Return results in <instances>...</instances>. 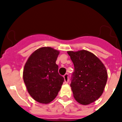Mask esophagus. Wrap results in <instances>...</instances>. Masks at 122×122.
I'll list each match as a JSON object with an SVG mask.
<instances>
[{"instance_id": "esophagus-1", "label": "esophagus", "mask_w": 122, "mask_h": 122, "mask_svg": "<svg viewBox=\"0 0 122 122\" xmlns=\"http://www.w3.org/2000/svg\"><path fill=\"white\" fill-rule=\"evenodd\" d=\"M64 78H65V82L66 83H67L69 81V78H68V73H66V74L64 75Z\"/></svg>"}]
</instances>
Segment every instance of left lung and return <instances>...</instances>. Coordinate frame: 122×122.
<instances>
[{
    "mask_svg": "<svg viewBox=\"0 0 122 122\" xmlns=\"http://www.w3.org/2000/svg\"><path fill=\"white\" fill-rule=\"evenodd\" d=\"M68 54L74 65L70 86L75 99L83 105L94 102L102 95L107 81L104 65L94 54L85 50Z\"/></svg>",
    "mask_w": 122,
    "mask_h": 122,
    "instance_id": "8db88e82",
    "label": "left lung"
}]
</instances>
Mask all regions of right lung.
Segmentation results:
<instances>
[{
    "label": "right lung",
    "mask_w": 122,
    "mask_h": 122,
    "mask_svg": "<svg viewBox=\"0 0 122 122\" xmlns=\"http://www.w3.org/2000/svg\"><path fill=\"white\" fill-rule=\"evenodd\" d=\"M59 52L44 47L31 54L23 70V80L30 95L37 102L47 104L57 96L64 81L56 61Z\"/></svg>",
    "instance_id": "1"
}]
</instances>
